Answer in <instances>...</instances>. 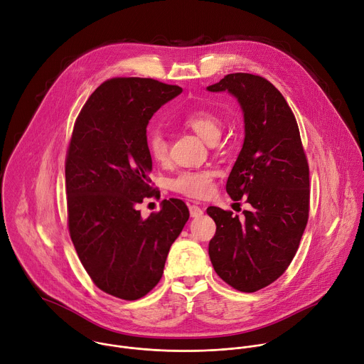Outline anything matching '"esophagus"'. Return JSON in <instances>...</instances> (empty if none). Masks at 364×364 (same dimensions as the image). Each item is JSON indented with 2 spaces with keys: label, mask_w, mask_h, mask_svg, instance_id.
<instances>
[{
  "label": "esophagus",
  "mask_w": 364,
  "mask_h": 364,
  "mask_svg": "<svg viewBox=\"0 0 364 364\" xmlns=\"http://www.w3.org/2000/svg\"><path fill=\"white\" fill-rule=\"evenodd\" d=\"M188 210H190V216L191 218H200L203 215V209H200V207L196 205V204H191L188 207Z\"/></svg>",
  "instance_id": "1"
}]
</instances>
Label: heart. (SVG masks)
<instances>
[{
  "mask_svg": "<svg viewBox=\"0 0 364 364\" xmlns=\"http://www.w3.org/2000/svg\"><path fill=\"white\" fill-rule=\"evenodd\" d=\"M183 122L193 129L205 142L220 138L222 121L207 109H194L184 115ZM145 146L149 157L155 163H166L168 157V142L161 131L151 128L145 135ZM213 187V174L210 171H184L171 181V188L187 197L203 198L210 194Z\"/></svg>",
  "mask_w": 364,
  "mask_h": 364,
  "instance_id": "heart-1",
  "label": "heart"
}]
</instances>
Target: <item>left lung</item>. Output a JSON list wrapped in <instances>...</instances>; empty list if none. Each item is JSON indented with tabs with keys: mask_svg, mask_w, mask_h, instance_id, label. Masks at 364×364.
<instances>
[{
	"mask_svg": "<svg viewBox=\"0 0 364 364\" xmlns=\"http://www.w3.org/2000/svg\"><path fill=\"white\" fill-rule=\"evenodd\" d=\"M236 97L245 139L226 191L252 205L245 219L210 205L216 223L209 256L216 274L242 292L277 281L294 259L308 222L309 170L295 117L281 92L267 79L230 73L207 86Z\"/></svg>",
	"mask_w": 364,
	"mask_h": 364,
	"instance_id": "8db88e82",
	"label": "left lung"
}]
</instances>
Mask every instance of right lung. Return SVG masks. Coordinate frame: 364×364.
<instances>
[{
	"mask_svg": "<svg viewBox=\"0 0 364 364\" xmlns=\"http://www.w3.org/2000/svg\"><path fill=\"white\" fill-rule=\"evenodd\" d=\"M181 87L144 77L102 83L82 108L66 157L69 232L95 285L121 299L146 295L163 277L173 242L188 220L178 198L146 219L136 210L152 196L146 125Z\"/></svg>",
	"mask_w": 364,
	"mask_h": 364,
	"instance_id": "right-lung-1",
	"label": "right lung"
}]
</instances>
